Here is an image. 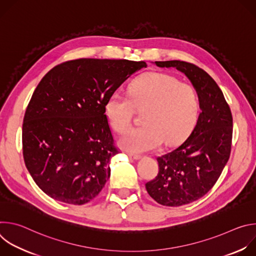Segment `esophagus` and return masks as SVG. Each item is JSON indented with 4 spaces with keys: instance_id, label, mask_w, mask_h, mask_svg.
<instances>
[{
    "instance_id": "esophagus-1",
    "label": "esophagus",
    "mask_w": 256,
    "mask_h": 256,
    "mask_svg": "<svg viewBox=\"0 0 256 256\" xmlns=\"http://www.w3.org/2000/svg\"><path fill=\"white\" fill-rule=\"evenodd\" d=\"M126 155L132 158V159H134V160H138L140 159V155H136V154H132V153H126Z\"/></svg>"
}]
</instances>
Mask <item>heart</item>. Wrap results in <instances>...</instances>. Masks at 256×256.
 Here are the masks:
<instances>
[{"label":"heart","mask_w":256,"mask_h":256,"mask_svg":"<svg viewBox=\"0 0 256 256\" xmlns=\"http://www.w3.org/2000/svg\"><path fill=\"white\" fill-rule=\"evenodd\" d=\"M128 98L118 91L108 96L104 109L112 128L118 134L130 126L134 107L144 109L140 126L130 128L122 138L132 152H147L162 144L171 146L184 138L200 114L196 89L162 72H148L136 78L128 88Z\"/></svg>","instance_id":"heart-1"}]
</instances>
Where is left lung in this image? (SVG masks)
<instances>
[{"label": "left lung", "mask_w": 256, "mask_h": 256, "mask_svg": "<svg viewBox=\"0 0 256 256\" xmlns=\"http://www.w3.org/2000/svg\"><path fill=\"white\" fill-rule=\"evenodd\" d=\"M155 64L184 72L200 97L202 112L190 136L157 158L158 175L146 184L158 204L179 206L204 196L220 177L231 153L233 118L222 90L206 70L184 60Z\"/></svg>", "instance_id": "8db88e82"}]
</instances>
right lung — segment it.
<instances>
[{
    "mask_svg": "<svg viewBox=\"0 0 256 256\" xmlns=\"http://www.w3.org/2000/svg\"><path fill=\"white\" fill-rule=\"evenodd\" d=\"M128 60L79 58L52 68L34 90L22 126L23 158L35 184L70 204L94 200L120 153L104 105L134 72Z\"/></svg>",
    "mask_w": 256,
    "mask_h": 256,
    "instance_id": "right-lung-1",
    "label": "right lung"
}]
</instances>
